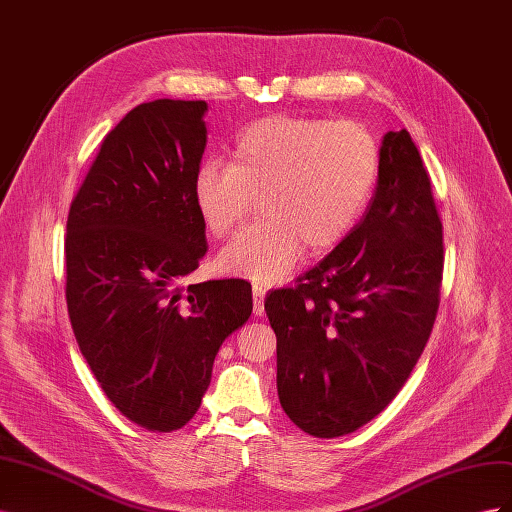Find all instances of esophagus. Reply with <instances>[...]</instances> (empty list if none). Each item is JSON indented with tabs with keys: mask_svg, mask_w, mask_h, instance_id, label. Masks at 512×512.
<instances>
[{
	"mask_svg": "<svg viewBox=\"0 0 512 512\" xmlns=\"http://www.w3.org/2000/svg\"><path fill=\"white\" fill-rule=\"evenodd\" d=\"M252 294H254V314L256 316H265V294L267 288L262 284H254L252 286Z\"/></svg>",
	"mask_w": 512,
	"mask_h": 512,
	"instance_id": "1",
	"label": "esophagus"
}]
</instances>
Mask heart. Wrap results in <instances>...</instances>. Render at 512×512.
<instances>
[{"mask_svg": "<svg viewBox=\"0 0 512 512\" xmlns=\"http://www.w3.org/2000/svg\"><path fill=\"white\" fill-rule=\"evenodd\" d=\"M380 147L356 121L273 115L247 126L232 162L205 160L192 181L205 230L224 237L254 196L262 220L222 247L218 265L254 282H280L309 252L344 241L374 196Z\"/></svg>", "mask_w": 512, "mask_h": 512, "instance_id": "1", "label": "heart"}]
</instances>
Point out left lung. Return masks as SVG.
Wrapping results in <instances>:
<instances>
[{
    "label": "left lung",
    "mask_w": 512,
    "mask_h": 512,
    "mask_svg": "<svg viewBox=\"0 0 512 512\" xmlns=\"http://www.w3.org/2000/svg\"><path fill=\"white\" fill-rule=\"evenodd\" d=\"M442 265V222L421 153L406 130L386 132L361 224L299 286L265 299L277 395L294 425L339 438L391 404L433 329Z\"/></svg>",
    "instance_id": "1"
}]
</instances>
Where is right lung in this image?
<instances>
[{"label":"right lung","instance_id":"obj_1","mask_svg":"<svg viewBox=\"0 0 512 512\" xmlns=\"http://www.w3.org/2000/svg\"><path fill=\"white\" fill-rule=\"evenodd\" d=\"M205 100L138 104L106 134L66 224L74 337L106 397L149 431L200 408L224 339L252 316L245 280L179 282L207 254L192 181Z\"/></svg>","mask_w":512,"mask_h":512}]
</instances>
